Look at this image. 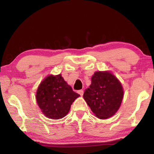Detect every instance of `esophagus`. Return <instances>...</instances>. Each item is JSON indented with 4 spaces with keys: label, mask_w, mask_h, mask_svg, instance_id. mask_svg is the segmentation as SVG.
<instances>
[{
    "label": "esophagus",
    "mask_w": 154,
    "mask_h": 154,
    "mask_svg": "<svg viewBox=\"0 0 154 154\" xmlns=\"http://www.w3.org/2000/svg\"><path fill=\"white\" fill-rule=\"evenodd\" d=\"M77 93H78V94H79L80 95H81V96H82V95L84 94V90H78V91H77Z\"/></svg>",
    "instance_id": "esophagus-1"
}]
</instances>
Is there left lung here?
Here are the masks:
<instances>
[{
  "label": "left lung",
  "mask_w": 154,
  "mask_h": 154,
  "mask_svg": "<svg viewBox=\"0 0 154 154\" xmlns=\"http://www.w3.org/2000/svg\"><path fill=\"white\" fill-rule=\"evenodd\" d=\"M91 81L83 97L98 118L108 119L120 108L123 97L122 85L109 72H94Z\"/></svg>",
  "instance_id": "left-lung-1"
}]
</instances>
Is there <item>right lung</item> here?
<instances>
[{
    "mask_svg": "<svg viewBox=\"0 0 154 154\" xmlns=\"http://www.w3.org/2000/svg\"><path fill=\"white\" fill-rule=\"evenodd\" d=\"M79 96L68 85L62 75H50L38 86L36 101L46 116L51 119H60L68 113L72 102Z\"/></svg>",
    "mask_w": 154,
    "mask_h": 154,
    "instance_id": "1",
    "label": "right lung"
}]
</instances>
